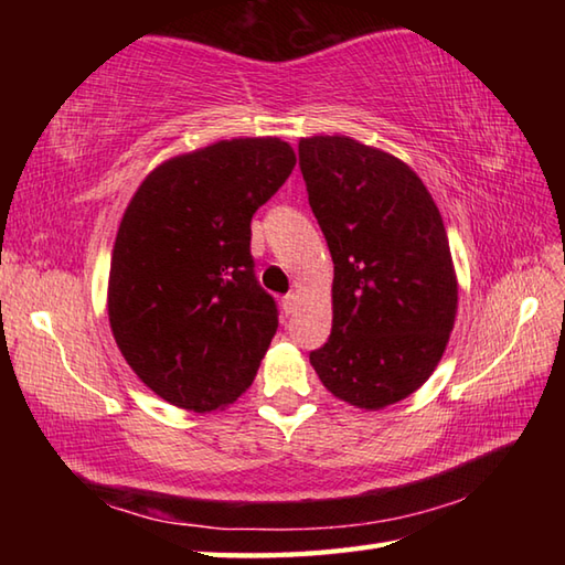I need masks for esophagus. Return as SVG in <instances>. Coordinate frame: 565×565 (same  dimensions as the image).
Instances as JSON below:
<instances>
[{"label": "esophagus", "mask_w": 565, "mask_h": 565, "mask_svg": "<svg viewBox=\"0 0 565 565\" xmlns=\"http://www.w3.org/2000/svg\"><path fill=\"white\" fill-rule=\"evenodd\" d=\"M296 306H298V296H296V294H286V296L281 298V308H284L286 316H291L294 310H296Z\"/></svg>", "instance_id": "obj_1"}]
</instances>
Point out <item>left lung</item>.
<instances>
[{"label":"left lung","mask_w":565,"mask_h":565,"mask_svg":"<svg viewBox=\"0 0 565 565\" xmlns=\"http://www.w3.org/2000/svg\"><path fill=\"white\" fill-rule=\"evenodd\" d=\"M298 164L334 264L332 332L310 364L340 401L379 411L447 350L459 298L447 231L423 179L388 152L313 136Z\"/></svg>","instance_id":"8db88e82"}]
</instances>
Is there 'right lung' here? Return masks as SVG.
<instances>
[{
    "mask_svg": "<svg viewBox=\"0 0 565 565\" xmlns=\"http://www.w3.org/2000/svg\"><path fill=\"white\" fill-rule=\"evenodd\" d=\"M294 164L279 138L218 140L154 167L130 199L109 322L128 366L167 403L211 413L255 381L279 310L255 276L249 223Z\"/></svg>",
    "mask_w": 565,
    "mask_h": 565,
    "instance_id": "add662e5",
    "label": "right lung"
}]
</instances>
